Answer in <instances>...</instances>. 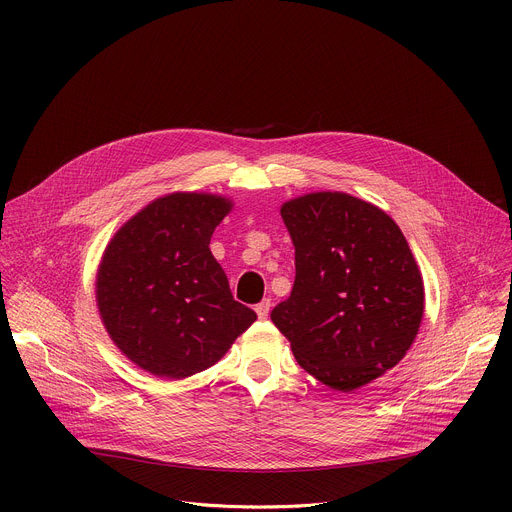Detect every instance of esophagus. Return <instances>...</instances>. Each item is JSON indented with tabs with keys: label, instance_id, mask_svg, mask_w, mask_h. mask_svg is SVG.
Wrapping results in <instances>:
<instances>
[{
	"label": "esophagus",
	"instance_id": "obj_1",
	"mask_svg": "<svg viewBox=\"0 0 512 512\" xmlns=\"http://www.w3.org/2000/svg\"><path fill=\"white\" fill-rule=\"evenodd\" d=\"M269 310H271V300H263L261 304L255 306V312H257V316H259L261 320H265V318L269 316Z\"/></svg>",
	"mask_w": 512,
	"mask_h": 512
}]
</instances>
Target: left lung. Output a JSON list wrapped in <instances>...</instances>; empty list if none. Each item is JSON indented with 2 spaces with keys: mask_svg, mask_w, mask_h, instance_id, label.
<instances>
[{
  "mask_svg": "<svg viewBox=\"0 0 512 512\" xmlns=\"http://www.w3.org/2000/svg\"><path fill=\"white\" fill-rule=\"evenodd\" d=\"M296 247L291 296L271 322L304 371L350 393L393 369L423 318V279L393 218L344 192L281 206Z\"/></svg>",
  "mask_w": 512,
  "mask_h": 512,
  "instance_id": "obj_1",
  "label": "left lung"
}]
</instances>
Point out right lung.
<instances>
[{
    "instance_id": "obj_1",
    "label": "right lung",
    "mask_w": 512,
    "mask_h": 512,
    "mask_svg": "<svg viewBox=\"0 0 512 512\" xmlns=\"http://www.w3.org/2000/svg\"><path fill=\"white\" fill-rule=\"evenodd\" d=\"M233 202L174 192L115 233L97 273V306L117 348L139 369L186 379L221 360L257 314L235 302L208 245Z\"/></svg>"
}]
</instances>
